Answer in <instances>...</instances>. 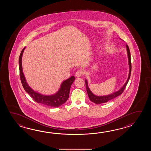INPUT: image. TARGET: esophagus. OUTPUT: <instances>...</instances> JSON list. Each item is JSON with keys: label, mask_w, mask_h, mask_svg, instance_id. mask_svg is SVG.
Here are the masks:
<instances>
[{"label": "esophagus", "mask_w": 151, "mask_h": 151, "mask_svg": "<svg viewBox=\"0 0 151 151\" xmlns=\"http://www.w3.org/2000/svg\"><path fill=\"white\" fill-rule=\"evenodd\" d=\"M83 72L82 70H78L77 71L76 73H75V76L76 77H81L82 76H83Z\"/></svg>", "instance_id": "34e87169"}]
</instances>
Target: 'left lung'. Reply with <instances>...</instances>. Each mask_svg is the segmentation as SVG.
Masks as SVG:
<instances>
[{"label": "left lung", "instance_id": "left-lung-1", "mask_svg": "<svg viewBox=\"0 0 151 151\" xmlns=\"http://www.w3.org/2000/svg\"><path fill=\"white\" fill-rule=\"evenodd\" d=\"M126 48H127V54H128V62H129V76H128V79L127 81L126 82L125 85L122 86V88L120 90L116 92L113 94H111L109 96H96L94 94H93L91 91L90 88L88 87V84H87V81L86 80H85V84H86V87L87 92L88 94V96L90 98V100L92 101L93 103L96 104H103V103H107L111 100H112L115 98L116 97L119 96V95L122 94L124 91L126 87L127 84L128 83L129 79L130 78L131 76V73L132 65L131 61V54H130V51L128 47V45H126Z\"/></svg>", "mask_w": 151, "mask_h": 151}]
</instances>
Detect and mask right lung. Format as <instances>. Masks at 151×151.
<instances>
[{
    "label": "right lung",
    "instance_id": "1",
    "mask_svg": "<svg viewBox=\"0 0 151 151\" xmlns=\"http://www.w3.org/2000/svg\"><path fill=\"white\" fill-rule=\"evenodd\" d=\"M25 50V47L23 48L21 52L19 58V74L20 80L22 83L24 90L27 93H29V96L32 97L33 99L37 103L41 104L45 106L50 107H59L64 104L69 98L70 90L71 85L75 80V77L72 76L68 80L64 81L61 84L60 88L58 91V92L55 95L47 96H43L38 93L35 92L29 86L28 84L26 82L25 78L23 73L22 59L23 55V52Z\"/></svg>",
    "mask_w": 151,
    "mask_h": 151
}]
</instances>
